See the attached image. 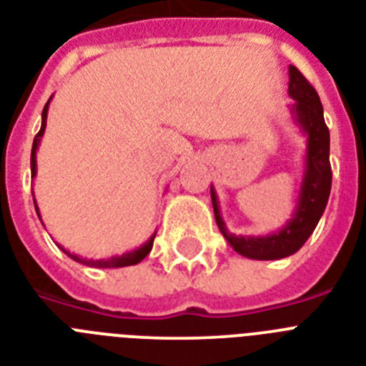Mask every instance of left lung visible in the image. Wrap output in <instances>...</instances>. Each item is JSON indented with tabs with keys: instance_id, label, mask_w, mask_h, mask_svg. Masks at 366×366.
I'll return each mask as SVG.
<instances>
[{
	"instance_id": "8db88e82",
	"label": "left lung",
	"mask_w": 366,
	"mask_h": 366,
	"mask_svg": "<svg viewBox=\"0 0 366 366\" xmlns=\"http://www.w3.org/2000/svg\"><path fill=\"white\" fill-rule=\"evenodd\" d=\"M290 96L295 99L293 111H295L297 122L308 133L307 174L302 182L295 218L291 219L280 233L270 234V237H261V239L259 237L257 239L234 237L222 222L216 193L210 189L214 218L219 231L233 246L234 252L250 259H282V257L295 254L316 229L317 222L327 207L329 193H331L332 171L329 163V127L323 120L322 101L316 88L308 82L307 76L302 75L295 65L290 67Z\"/></svg>"
}]
</instances>
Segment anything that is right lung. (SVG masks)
I'll use <instances>...</instances> for the list:
<instances>
[{
	"mask_svg": "<svg viewBox=\"0 0 366 366\" xmlns=\"http://www.w3.org/2000/svg\"><path fill=\"white\" fill-rule=\"evenodd\" d=\"M46 111H49V103H46V105H44V109H43V124H41V129H39V133L35 135L34 147H31V177H35V152H37L39 141H41V137H43V133H44V126H46ZM35 210H37V207H35ZM152 244H154V237L148 240L147 244L141 246L139 250L127 252V254L118 255V257H111V259H97V261L82 259V257H79V255H73V254H69V252H65V250L64 252L69 255L71 259L79 261V263H84V265H88V267H103V269H109V267L137 265L139 261H142L148 254H150V250H152Z\"/></svg>",
	"mask_w": 366,
	"mask_h": 366,
	"instance_id": "right-lung-1",
	"label": "right lung"
}]
</instances>
